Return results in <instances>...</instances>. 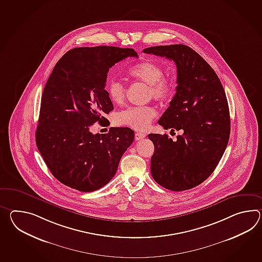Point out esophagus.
Masks as SVG:
<instances>
[{
  "mask_svg": "<svg viewBox=\"0 0 262 262\" xmlns=\"http://www.w3.org/2000/svg\"><path fill=\"white\" fill-rule=\"evenodd\" d=\"M145 136H146V135H145V134L139 132V133H135V135H134V138H135V140H136V141H139V140L144 139Z\"/></svg>",
  "mask_w": 262,
  "mask_h": 262,
  "instance_id": "34e87169",
  "label": "esophagus"
}]
</instances>
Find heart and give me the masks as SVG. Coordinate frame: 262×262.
<instances>
[{
	"instance_id": "obj_1",
	"label": "heart",
	"mask_w": 262,
	"mask_h": 262,
	"mask_svg": "<svg viewBox=\"0 0 262 262\" xmlns=\"http://www.w3.org/2000/svg\"><path fill=\"white\" fill-rule=\"evenodd\" d=\"M128 74L137 81L148 84V96L155 100L163 101L173 92V82L164 77V70L160 64L145 61L134 66ZM106 92L112 102L122 104L126 97V88L122 81L112 79L107 82ZM157 112L152 106H132L117 114V124L128 126L136 130H145L149 127Z\"/></svg>"
}]
</instances>
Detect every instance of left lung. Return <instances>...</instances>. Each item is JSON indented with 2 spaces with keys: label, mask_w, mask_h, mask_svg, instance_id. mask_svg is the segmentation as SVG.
<instances>
[{
  "label": "left lung",
  "mask_w": 262,
  "mask_h": 262,
  "mask_svg": "<svg viewBox=\"0 0 262 262\" xmlns=\"http://www.w3.org/2000/svg\"><path fill=\"white\" fill-rule=\"evenodd\" d=\"M143 52L176 63L177 92L158 123L164 129L183 132L176 141L167 134H148L155 147L152 177L170 191L192 189L209 178L227 148L230 134L227 96L215 71L192 48L176 44Z\"/></svg>",
  "instance_id": "8db88e82"
}]
</instances>
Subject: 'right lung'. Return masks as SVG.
Instances as JSON below:
<instances>
[{
    "label": "right lung",
    "mask_w": 262,
    "mask_h": 262,
    "mask_svg": "<svg viewBox=\"0 0 262 262\" xmlns=\"http://www.w3.org/2000/svg\"><path fill=\"white\" fill-rule=\"evenodd\" d=\"M127 57L138 54L129 48H75L64 53L47 81L35 143L48 168L67 186L84 192L105 186L134 142V132L127 127L90 132L114 110L105 90L107 73Z\"/></svg>",
    "instance_id": "right-lung-1"
}]
</instances>
